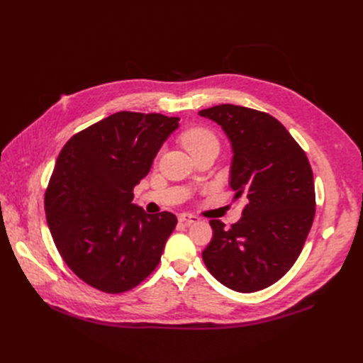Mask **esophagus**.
Listing matches in <instances>:
<instances>
[{
	"label": "esophagus",
	"instance_id": "obj_1",
	"mask_svg": "<svg viewBox=\"0 0 363 363\" xmlns=\"http://www.w3.org/2000/svg\"><path fill=\"white\" fill-rule=\"evenodd\" d=\"M178 220H179L182 225L189 226V225H193V223H197L200 219H199L197 216H193V215L182 213V215H179V216H178Z\"/></svg>",
	"mask_w": 363,
	"mask_h": 363
}]
</instances>
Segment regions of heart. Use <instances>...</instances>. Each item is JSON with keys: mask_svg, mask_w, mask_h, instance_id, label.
<instances>
[{"mask_svg": "<svg viewBox=\"0 0 363 363\" xmlns=\"http://www.w3.org/2000/svg\"><path fill=\"white\" fill-rule=\"evenodd\" d=\"M181 143L189 155L207 144H218L213 133L206 128H191L185 130L181 135Z\"/></svg>", "mask_w": 363, "mask_h": 363, "instance_id": "1", "label": "heart"}]
</instances>
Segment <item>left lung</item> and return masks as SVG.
<instances>
[{"label":"left lung","mask_w":363,"mask_h":363,"mask_svg":"<svg viewBox=\"0 0 363 363\" xmlns=\"http://www.w3.org/2000/svg\"><path fill=\"white\" fill-rule=\"evenodd\" d=\"M231 143L230 185L245 197L231 228L211 220L203 260L225 287L255 293L282 278L297 260L315 216V185L300 145L271 114L234 104L199 111Z\"/></svg>","instance_id":"obj_1"}]
</instances>
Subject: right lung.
Segmentation results:
<instances>
[{"label": "right lung", "mask_w": 363, "mask_h": 363, "mask_svg": "<svg viewBox=\"0 0 363 363\" xmlns=\"http://www.w3.org/2000/svg\"><path fill=\"white\" fill-rule=\"evenodd\" d=\"M178 122L114 113L76 133L57 157L45 193L48 228L66 264L91 287L123 293L159 264L177 216L145 213L132 191Z\"/></svg>", "instance_id": "right-lung-1"}]
</instances>
